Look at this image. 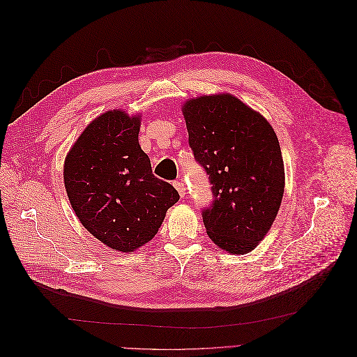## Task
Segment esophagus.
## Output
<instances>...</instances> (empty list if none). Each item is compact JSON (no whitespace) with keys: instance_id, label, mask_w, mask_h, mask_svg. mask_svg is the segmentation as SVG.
<instances>
[{"instance_id":"esophagus-1","label":"esophagus","mask_w":357,"mask_h":357,"mask_svg":"<svg viewBox=\"0 0 357 357\" xmlns=\"http://www.w3.org/2000/svg\"><path fill=\"white\" fill-rule=\"evenodd\" d=\"M174 187L177 188V192H178V195L181 196V197H184L185 196V184L183 183V181H174Z\"/></svg>"}]
</instances>
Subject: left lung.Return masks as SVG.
Wrapping results in <instances>:
<instances>
[{"label":"left lung","mask_w":357,"mask_h":357,"mask_svg":"<svg viewBox=\"0 0 357 357\" xmlns=\"http://www.w3.org/2000/svg\"><path fill=\"white\" fill-rule=\"evenodd\" d=\"M188 144L212 184L202 211L207 235L230 254H246L268 234L284 195V162L269 122L232 95L183 105Z\"/></svg>","instance_id":"8db88e82"}]
</instances>
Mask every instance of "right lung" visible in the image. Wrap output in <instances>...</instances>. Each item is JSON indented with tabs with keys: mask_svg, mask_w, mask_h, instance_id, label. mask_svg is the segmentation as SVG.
<instances>
[{
	"mask_svg": "<svg viewBox=\"0 0 357 357\" xmlns=\"http://www.w3.org/2000/svg\"><path fill=\"white\" fill-rule=\"evenodd\" d=\"M139 116L108 111L93 119L65 160V187L80 223L107 246L132 252L150 242L176 188L153 174L139 146Z\"/></svg>",
	"mask_w": 357,
	"mask_h": 357,
	"instance_id": "obj_1",
	"label": "right lung"
}]
</instances>
